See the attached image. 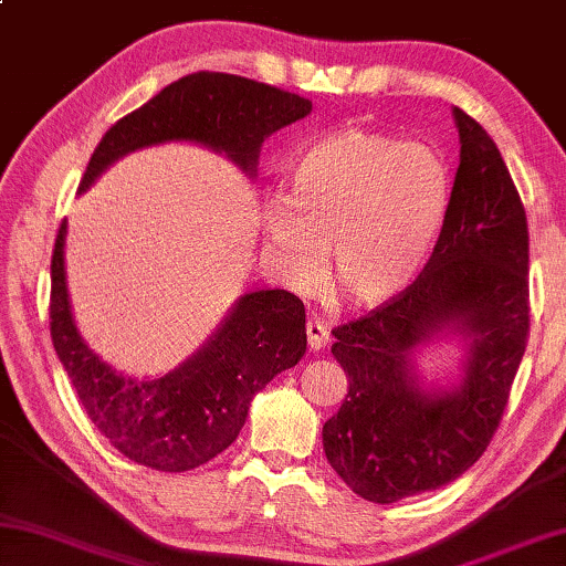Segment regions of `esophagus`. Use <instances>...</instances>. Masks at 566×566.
<instances>
[{
  "label": "esophagus",
  "instance_id": "esophagus-1",
  "mask_svg": "<svg viewBox=\"0 0 566 566\" xmlns=\"http://www.w3.org/2000/svg\"><path fill=\"white\" fill-rule=\"evenodd\" d=\"M306 342H310V348H314V352L328 344V326L324 318H312V322L306 324Z\"/></svg>",
  "mask_w": 566,
  "mask_h": 566
}]
</instances>
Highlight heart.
I'll return each mask as SVG.
<instances>
[{"label": "heart", "mask_w": 566, "mask_h": 566, "mask_svg": "<svg viewBox=\"0 0 566 566\" xmlns=\"http://www.w3.org/2000/svg\"><path fill=\"white\" fill-rule=\"evenodd\" d=\"M450 170L426 143L368 130L326 136L264 208L272 262L296 292L324 280L348 304L386 302L416 280L443 228Z\"/></svg>", "instance_id": "1"}]
</instances>
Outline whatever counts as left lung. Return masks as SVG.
<instances>
[{
	"instance_id": "obj_1",
	"label": "left lung",
	"mask_w": 566,
	"mask_h": 566,
	"mask_svg": "<svg viewBox=\"0 0 566 566\" xmlns=\"http://www.w3.org/2000/svg\"><path fill=\"white\" fill-rule=\"evenodd\" d=\"M453 116L460 166L423 272L332 328L348 394L324 423V453L356 495L378 505L443 488L485 453L530 338L525 205L488 130L462 108ZM450 323L471 336L467 381L423 395L407 354Z\"/></svg>"
}]
</instances>
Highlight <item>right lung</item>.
Masks as SVG:
<instances>
[{"label":"right lung","mask_w":566,"mask_h":566,"mask_svg":"<svg viewBox=\"0 0 566 566\" xmlns=\"http://www.w3.org/2000/svg\"><path fill=\"white\" fill-rule=\"evenodd\" d=\"M312 101L260 81L198 71L113 123L91 156L81 190L113 160L163 140H195L254 170L262 140L304 118ZM61 220L51 252V342L86 416L128 460L185 472L234 443L250 400L306 352L304 304L284 290L244 294L210 344L158 381H133L88 352L71 318Z\"/></svg>","instance_id":"add662e5"}]
</instances>
